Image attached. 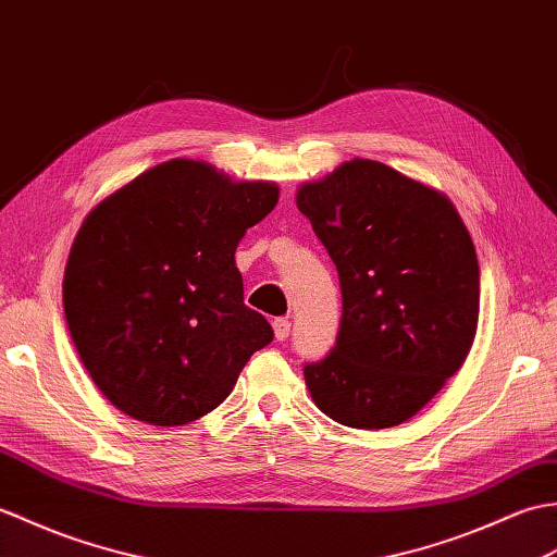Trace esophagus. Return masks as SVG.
Instances as JSON below:
<instances>
[{"instance_id": "obj_1", "label": "esophagus", "mask_w": 557, "mask_h": 557, "mask_svg": "<svg viewBox=\"0 0 557 557\" xmlns=\"http://www.w3.org/2000/svg\"><path fill=\"white\" fill-rule=\"evenodd\" d=\"M271 326H274L276 341H286L288 338V333H290V321L288 319H274V321H271Z\"/></svg>"}]
</instances>
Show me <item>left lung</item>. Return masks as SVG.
Returning <instances> with one entry per match:
<instances>
[{
    "mask_svg": "<svg viewBox=\"0 0 557 557\" xmlns=\"http://www.w3.org/2000/svg\"><path fill=\"white\" fill-rule=\"evenodd\" d=\"M338 269L333 350L305 367L333 422L391 429L414 417L467 360L479 324V262L436 188L355 157L295 195Z\"/></svg>",
    "mask_w": 557,
    "mask_h": 557,
    "instance_id": "left-lung-1",
    "label": "left lung"
}]
</instances>
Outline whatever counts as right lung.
Listing matches in <instances>:
<instances>
[{"mask_svg":"<svg viewBox=\"0 0 557 557\" xmlns=\"http://www.w3.org/2000/svg\"><path fill=\"white\" fill-rule=\"evenodd\" d=\"M278 202L271 181H233L169 159L97 202L64 271V314L104 398L138 422L183 426L233 391L274 341L245 307L236 247Z\"/></svg>","mask_w":557,"mask_h":557,"instance_id":"right-lung-1","label":"right lung"}]
</instances>
